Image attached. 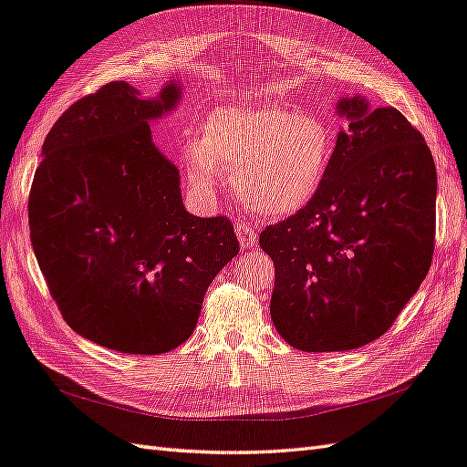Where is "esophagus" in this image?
<instances>
[{
  "label": "esophagus",
  "mask_w": 467,
  "mask_h": 467,
  "mask_svg": "<svg viewBox=\"0 0 467 467\" xmlns=\"http://www.w3.org/2000/svg\"><path fill=\"white\" fill-rule=\"evenodd\" d=\"M235 235H237V240H240V245L244 249L254 247L257 244V230L247 222H240L235 225Z\"/></svg>",
  "instance_id": "1"
}]
</instances>
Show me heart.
I'll return each instance as SVG.
<instances>
[{
	"instance_id": "1",
	"label": "heart",
	"mask_w": 467,
	"mask_h": 467,
	"mask_svg": "<svg viewBox=\"0 0 467 467\" xmlns=\"http://www.w3.org/2000/svg\"><path fill=\"white\" fill-rule=\"evenodd\" d=\"M337 152L335 129L325 119L267 107L215 110L202 139L186 148L188 176L203 194L237 176L247 208L271 218L297 213L319 194Z\"/></svg>"
}]
</instances>
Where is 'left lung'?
I'll list each match as a JSON object with an SVG mask.
<instances>
[{
	"mask_svg": "<svg viewBox=\"0 0 467 467\" xmlns=\"http://www.w3.org/2000/svg\"><path fill=\"white\" fill-rule=\"evenodd\" d=\"M348 129L325 184L259 245L275 264L271 319L305 352L352 350L382 337L434 255L436 164L400 110L340 99Z\"/></svg>",
	"mask_w": 467,
	"mask_h": 467,
	"instance_id": "8db88e82",
	"label": "left lung"
}]
</instances>
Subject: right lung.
Here are the masks:
<instances>
[{
  "mask_svg": "<svg viewBox=\"0 0 467 467\" xmlns=\"http://www.w3.org/2000/svg\"><path fill=\"white\" fill-rule=\"evenodd\" d=\"M182 99L124 81L67 109L43 142L29 194L41 273L75 333L129 355H162L194 333L203 295L240 252L234 225L196 218L150 122Z\"/></svg>",
  "mask_w": 467,
  "mask_h": 467,
  "instance_id": "obj_1",
  "label": "right lung"
}]
</instances>
